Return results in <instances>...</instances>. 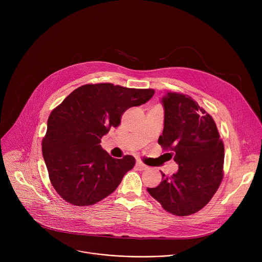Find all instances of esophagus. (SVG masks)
<instances>
[{
	"label": "esophagus",
	"mask_w": 262,
	"mask_h": 262,
	"mask_svg": "<svg viewBox=\"0 0 262 262\" xmlns=\"http://www.w3.org/2000/svg\"><path fill=\"white\" fill-rule=\"evenodd\" d=\"M136 168H137L138 170H140V171H143V170H146V169H147V167H146L142 162H140V161H137V162H136Z\"/></svg>",
	"instance_id": "obj_1"
}]
</instances>
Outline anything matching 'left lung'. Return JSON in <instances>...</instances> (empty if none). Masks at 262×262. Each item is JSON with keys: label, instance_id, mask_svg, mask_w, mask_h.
I'll return each instance as SVG.
<instances>
[{"label": "left lung", "instance_id": "obj_1", "mask_svg": "<svg viewBox=\"0 0 262 262\" xmlns=\"http://www.w3.org/2000/svg\"><path fill=\"white\" fill-rule=\"evenodd\" d=\"M162 101L165 121L159 144L178 171L171 176L162 172L163 181L147 191L166 211L186 216L202 209L217 191L224 144L212 117L191 96L168 92Z\"/></svg>", "mask_w": 262, "mask_h": 262}]
</instances>
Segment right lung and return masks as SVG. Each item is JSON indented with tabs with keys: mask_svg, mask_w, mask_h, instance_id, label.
<instances>
[{
	"mask_svg": "<svg viewBox=\"0 0 262 262\" xmlns=\"http://www.w3.org/2000/svg\"><path fill=\"white\" fill-rule=\"evenodd\" d=\"M154 89L111 83L87 84L73 90L50 114L42 156L54 189L76 206L93 205L113 193L135 158L114 159L99 145L132 106L147 102Z\"/></svg>",
	"mask_w": 262,
	"mask_h": 262,
	"instance_id": "add662e5",
	"label": "right lung"
}]
</instances>
